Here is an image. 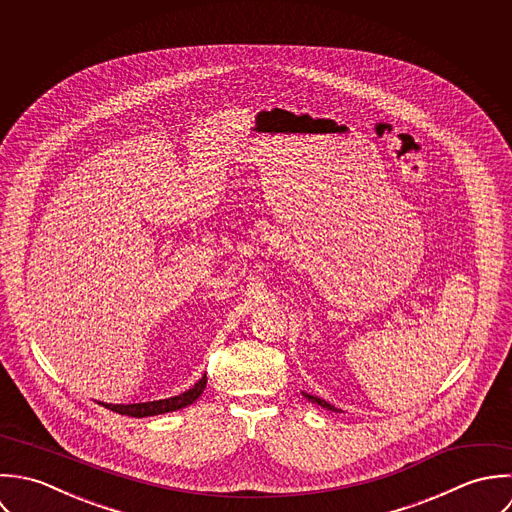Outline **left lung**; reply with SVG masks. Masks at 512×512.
I'll return each instance as SVG.
<instances>
[{
    "mask_svg": "<svg viewBox=\"0 0 512 512\" xmlns=\"http://www.w3.org/2000/svg\"><path fill=\"white\" fill-rule=\"evenodd\" d=\"M303 396H305V398H308V400H310V402H314V404H318V406H322V408L330 409V411H340V409H336V408H334V406H330V404H326V402H324V400H320V398H316V396H310V394H305V392H303Z\"/></svg>",
    "mask_w": 512,
    "mask_h": 512,
    "instance_id": "1",
    "label": "left lung"
}]
</instances>
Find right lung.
<instances>
[{
    "label": "right lung",
    "instance_id": "1",
    "mask_svg": "<svg viewBox=\"0 0 512 512\" xmlns=\"http://www.w3.org/2000/svg\"><path fill=\"white\" fill-rule=\"evenodd\" d=\"M205 384H207V376H204L194 388H190L188 392L168 398V400H158V402H144V404H128V406H114V404H103L104 408L110 411H116L120 415H132V417H146V415H160V413H168V411H176V409L186 408L190 404H194L202 394H204Z\"/></svg>",
    "mask_w": 512,
    "mask_h": 512
}]
</instances>
